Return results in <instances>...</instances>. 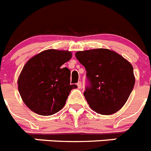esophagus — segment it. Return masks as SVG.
Here are the masks:
<instances>
[{
    "mask_svg": "<svg viewBox=\"0 0 151 151\" xmlns=\"http://www.w3.org/2000/svg\"><path fill=\"white\" fill-rule=\"evenodd\" d=\"M77 85L78 89H81V88H82V83H81V81H79V82L77 83Z\"/></svg>",
    "mask_w": 151,
    "mask_h": 151,
    "instance_id": "1",
    "label": "esophagus"
}]
</instances>
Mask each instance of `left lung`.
Returning a JSON list of instances; mask_svg holds the SVG:
<instances>
[{
	"mask_svg": "<svg viewBox=\"0 0 151 151\" xmlns=\"http://www.w3.org/2000/svg\"><path fill=\"white\" fill-rule=\"evenodd\" d=\"M75 56L86 70L89 83L83 95L91 109L101 114L119 111L135 85L131 64L108 49L79 51Z\"/></svg>",
	"mask_w": 151,
	"mask_h": 151,
	"instance_id": "obj_1",
	"label": "left lung"
}]
</instances>
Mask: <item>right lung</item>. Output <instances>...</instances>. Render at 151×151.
<instances>
[{"instance_id":"right-lung-1","label":"right lung","mask_w":151,"mask_h":151,"mask_svg":"<svg viewBox=\"0 0 151 151\" xmlns=\"http://www.w3.org/2000/svg\"><path fill=\"white\" fill-rule=\"evenodd\" d=\"M69 51L47 50L32 57L23 67L18 79L22 101L33 112L50 116L63 108L71 89L70 71L62 65L71 59Z\"/></svg>"}]
</instances>
